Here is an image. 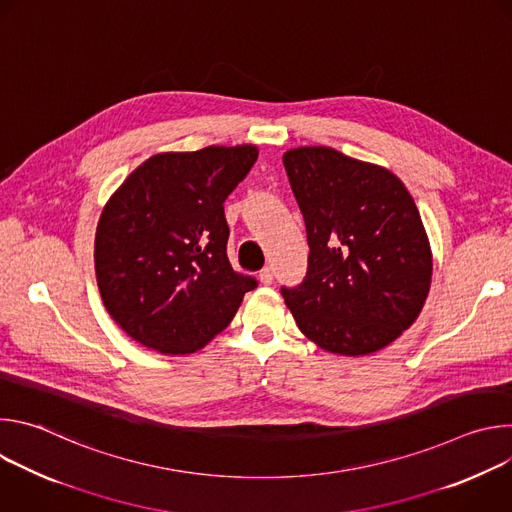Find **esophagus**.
<instances>
[{
  "mask_svg": "<svg viewBox=\"0 0 512 512\" xmlns=\"http://www.w3.org/2000/svg\"><path fill=\"white\" fill-rule=\"evenodd\" d=\"M259 281H261L263 285H269V283L273 281V267H263V269L259 271Z\"/></svg>",
  "mask_w": 512,
  "mask_h": 512,
  "instance_id": "34e87169",
  "label": "esophagus"
}]
</instances>
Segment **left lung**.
I'll return each mask as SVG.
<instances>
[{
	"mask_svg": "<svg viewBox=\"0 0 512 512\" xmlns=\"http://www.w3.org/2000/svg\"><path fill=\"white\" fill-rule=\"evenodd\" d=\"M283 166L306 221L308 271L281 287L300 330L328 352L381 350L419 316L431 251L419 210L385 168L332 148H298Z\"/></svg>",
	"mask_w": 512,
	"mask_h": 512,
	"instance_id": "8db88e82",
	"label": "left lung"
}]
</instances>
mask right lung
I'll use <instances>...</instances> for the list:
<instances>
[{"instance_id":"1","label":"right lung","mask_w":512,"mask_h":512,"mask_svg":"<svg viewBox=\"0 0 512 512\" xmlns=\"http://www.w3.org/2000/svg\"><path fill=\"white\" fill-rule=\"evenodd\" d=\"M257 156L255 145L152 156L103 208L99 291L111 318L139 344L194 352L231 324L257 287L229 263L223 206Z\"/></svg>"}]
</instances>
